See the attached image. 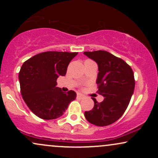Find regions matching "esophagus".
Segmentation results:
<instances>
[{
	"mask_svg": "<svg viewBox=\"0 0 158 158\" xmlns=\"http://www.w3.org/2000/svg\"><path fill=\"white\" fill-rule=\"evenodd\" d=\"M77 98H79V99H83L85 98V97L83 95H81V94H77Z\"/></svg>",
	"mask_w": 158,
	"mask_h": 158,
	"instance_id": "esophagus-1",
	"label": "esophagus"
}]
</instances>
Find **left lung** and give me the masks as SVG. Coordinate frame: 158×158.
<instances>
[{
	"instance_id": "1",
	"label": "left lung",
	"mask_w": 158,
	"mask_h": 158,
	"mask_svg": "<svg viewBox=\"0 0 158 158\" xmlns=\"http://www.w3.org/2000/svg\"><path fill=\"white\" fill-rule=\"evenodd\" d=\"M84 55L97 62L98 93L104 97L99 103L94 99L93 109L85 111V117L95 126H108L122 117L129 104L135 86L133 70L126 61L105 50L84 52Z\"/></svg>"
}]
</instances>
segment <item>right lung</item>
Listing matches in <instances>:
<instances>
[{"mask_svg":"<svg viewBox=\"0 0 158 158\" xmlns=\"http://www.w3.org/2000/svg\"><path fill=\"white\" fill-rule=\"evenodd\" d=\"M77 55V52H41L21 66L19 76L21 95L37 117L44 119L59 118L76 99L75 91L64 93L56 87V80L65 76L69 63Z\"/></svg>","mask_w":158,"mask_h":158,"instance_id":"obj_1","label":"right lung"}]
</instances>
